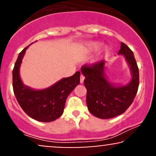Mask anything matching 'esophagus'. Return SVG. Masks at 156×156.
<instances>
[{"mask_svg":"<svg viewBox=\"0 0 156 156\" xmlns=\"http://www.w3.org/2000/svg\"><path fill=\"white\" fill-rule=\"evenodd\" d=\"M84 78H85V77H84L83 75V74H81V75H80V83H83Z\"/></svg>","mask_w":156,"mask_h":156,"instance_id":"obj_1","label":"esophagus"}]
</instances>
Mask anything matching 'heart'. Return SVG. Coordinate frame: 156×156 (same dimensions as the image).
Returning a JSON list of instances; mask_svg holds the SVG:
<instances>
[{"instance_id": "obj_1", "label": "heart", "mask_w": 156, "mask_h": 156, "mask_svg": "<svg viewBox=\"0 0 156 156\" xmlns=\"http://www.w3.org/2000/svg\"><path fill=\"white\" fill-rule=\"evenodd\" d=\"M94 46H95V45H94Z\"/></svg>"}]
</instances>
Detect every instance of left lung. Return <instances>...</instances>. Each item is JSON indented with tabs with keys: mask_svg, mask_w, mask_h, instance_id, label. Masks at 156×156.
<instances>
[{
	"mask_svg": "<svg viewBox=\"0 0 156 156\" xmlns=\"http://www.w3.org/2000/svg\"><path fill=\"white\" fill-rule=\"evenodd\" d=\"M119 54L125 55L132 73V80L125 87H114L104 76V61L84 64L81 72L85 76L87 104L89 112L101 119H109L123 114L133 103L139 85V67L133 53L123 42Z\"/></svg>",
	"mask_w": 156,
	"mask_h": 156,
	"instance_id": "1",
	"label": "left lung"
}]
</instances>
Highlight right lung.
<instances>
[{
  "label": "right lung",
  "instance_id": "add662e5",
  "mask_svg": "<svg viewBox=\"0 0 156 156\" xmlns=\"http://www.w3.org/2000/svg\"><path fill=\"white\" fill-rule=\"evenodd\" d=\"M28 46L19 53L12 72V86L19 105L26 114L44 122L54 121L63 114L67 98L80 83V72L65 78L43 90H34L25 87L19 74L22 58Z\"/></svg>",
  "mask_w": 156,
  "mask_h": 156
}]
</instances>
